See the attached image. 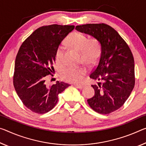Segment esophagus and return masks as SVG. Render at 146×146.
Instances as JSON below:
<instances>
[{
	"mask_svg": "<svg viewBox=\"0 0 146 146\" xmlns=\"http://www.w3.org/2000/svg\"><path fill=\"white\" fill-rule=\"evenodd\" d=\"M74 86H76L77 88H79V89L84 88L86 86L85 84H74Z\"/></svg>",
	"mask_w": 146,
	"mask_h": 146,
	"instance_id": "obj_1",
	"label": "esophagus"
}]
</instances>
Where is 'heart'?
Segmentation results:
<instances>
[{
  "mask_svg": "<svg viewBox=\"0 0 146 146\" xmlns=\"http://www.w3.org/2000/svg\"><path fill=\"white\" fill-rule=\"evenodd\" d=\"M67 43L69 47L80 52L81 60L86 65H93L98 61L100 55V43L95 38L89 40L88 37L78 32H74L68 37ZM65 48L62 45L58 47L55 60L58 65L64 63ZM85 73L84 69L75 67H67L61 71L62 79L68 82H77Z\"/></svg>",
  "mask_w": 146,
  "mask_h": 146,
  "instance_id": "obj_1",
  "label": "heart"
}]
</instances>
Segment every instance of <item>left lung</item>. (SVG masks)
Wrapping results in <instances>:
<instances>
[{
    "instance_id": "8db88e82",
    "label": "left lung",
    "mask_w": 146,
    "mask_h": 146,
    "mask_svg": "<svg viewBox=\"0 0 146 146\" xmlns=\"http://www.w3.org/2000/svg\"><path fill=\"white\" fill-rule=\"evenodd\" d=\"M75 29L100 43L98 66L90 75L98 84L92 85L95 94L87 101L96 112L110 114L123 105L135 86L133 54L119 34L107 25L86 24L78 25Z\"/></svg>"
}]
</instances>
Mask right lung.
I'll list each match as a JSON object with an SVG mask.
<instances>
[{
	"instance_id": "obj_1",
	"label": "right lung",
	"mask_w": 146,
	"mask_h": 146,
	"mask_svg": "<svg viewBox=\"0 0 146 146\" xmlns=\"http://www.w3.org/2000/svg\"><path fill=\"white\" fill-rule=\"evenodd\" d=\"M74 28V25H58L41 27L19 48L15 62L13 86L24 105L32 112L44 114L52 110L58 94L69 86L56 81L48 86L45 82L54 69L58 47Z\"/></svg>"
}]
</instances>
